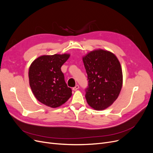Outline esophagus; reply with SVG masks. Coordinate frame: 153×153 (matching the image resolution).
<instances>
[{
  "label": "esophagus",
  "mask_w": 153,
  "mask_h": 153,
  "mask_svg": "<svg viewBox=\"0 0 153 153\" xmlns=\"http://www.w3.org/2000/svg\"><path fill=\"white\" fill-rule=\"evenodd\" d=\"M79 88V86L78 85H76L75 86V87H74V88H72V90H73V91H76V90H77Z\"/></svg>",
  "instance_id": "obj_1"
}]
</instances>
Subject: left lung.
I'll list each match as a JSON object with an SVG mask.
<instances>
[{
	"instance_id": "left-lung-1",
	"label": "left lung",
	"mask_w": 153,
	"mask_h": 153,
	"mask_svg": "<svg viewBox=\"0 0 153 153\" xmlns=\"http://www.w3.org/2000/svg\"><path fill=\"white\" fill-rule=\"evenodd\" d=\"M89 80L85 99L91 108L97 111L109 108L118 97L123 86L120 62L113 53L102 49L82 57Z\"/></svg>"
}]
</instances>
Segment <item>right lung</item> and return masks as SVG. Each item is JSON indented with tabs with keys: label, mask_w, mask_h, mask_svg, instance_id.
Wrapping results in <instances>:
<instances>
[{
	"label": "right lung",
	"mask_w": 153,
	"mask_h": 153,
	"mask_svg": "<svg viewBox=\"0 0 153 153\" xmlns=\"http://www.w3.org/2000/svg\"><path fill=\"white\" fill-rule=\"evenodd\" d=\"M69 54L43 55L33 61L29 69V85L33 94L43 104L56 108L72 96V90L64 81L61 66Z\"/></svg>",
	"instance_id": "add662e5"
}]
</instances>
